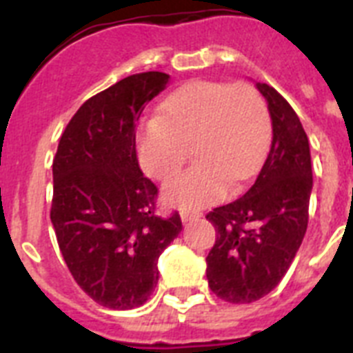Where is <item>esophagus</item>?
I'll return each instance as SVG.
<instances>
[{
    "label": "esophagus",
    "mask_w": 353,
    "mask_h": 353,
    "mask_svg": "<svg viewBox=\"0 0 353 353\" xmlns=\"http://www.w3.org/2000/svg\"><path fill=\"white\" fill-rule=\"evenodd\" d=\"M180 217H182L183 223H191V221L199 219L201 217V212H191V210H182L180 212Z\"/></svg>",
    "instance_id": "34e87169"
}]
</instances>
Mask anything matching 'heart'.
<instances>
[{"instance_id": "heart-1", "label": "heart", "mask_w": 353, "mask_h": 353, "mask_svg": "<svg viewBox=\"0 0 353 353\" xmlns=\"http://www.w3.org/2000/svg\"><path fill=\"white\" fill-rule=\"evenodd\" d=\"M269 143V111L256 88L219 81L182 86L136 132L139 164L155 180L179 173L194 146L199 161L162 191L168 203L185 208L214 203L226 194V182L248 180Z\"/></svg>"}]
</instances>
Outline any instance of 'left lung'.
Segmentation results:
<instances>
[{"label":"left lung","instance_id":"left-lung-1","mask_svg":"<svg viewBox=\"0 0 353 353\" xmlns=\"http://www.w3.org/2000/svg\"><path fill=\"white\" fill-rule=\"evenodd\" d=\"M256 88L272 118L269 155L242 198L207 214L215 228L208 286L233 304L258 301L279 285L307 230L313 189L310 141L297 113L272 86Z\"/></svg>","mask_w":353,"mask_h":353}]
</instances>
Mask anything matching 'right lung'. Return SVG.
<instances>
[{
  "instance_id": "add662e5",
  "label": "right lung",
  "mask_w": 353,
  "mask_h": 353,
  "mask_svg": "<svg viewBox=\"0 0 353 353\" xmlns=\"http://www.w3.org/2000/svg\"><path fill=\"white\" fill-rule=\"evenodd\" d=\"M164 72L118 81L68 121L52 161L51 223L68 270L97 304L134 310L159 281L161 252L182 232L155 214L157 187L136 155V121L166 88Z\"/></svg>"
}]
</instances>
